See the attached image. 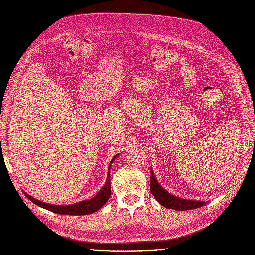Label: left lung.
Wrapping results in <instances>:
<instances>
[{"label": "left lung", "instance_id": "left-lung-1", "mask_svg": "<svg viewBox=\"0 0 255 255\" xmlns=\"http://www.w3.org/2000/svg\"><path fill=\"white\" fill-rule=\"evenodd\" d=\"M150 189H151V193L158 200V203L167 209H173L177 211H186V210L197 209L207 204L206 202H203V200L184 199V198L170 194L165 189H163V187H161V185L158 183L152 168H151Z\"/></svg>", "mask_w": 255, "mask_h": 255}]
</instances>
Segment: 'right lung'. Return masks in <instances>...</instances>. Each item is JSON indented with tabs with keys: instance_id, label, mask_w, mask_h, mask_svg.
<instances>
[{
	"instance_id": "1",
	"label": "right lung",
	"mask_w": 255,
	"mask_h": 255,
	"mask_svg": "<svg viewBox=\"0 0 255 255\" xmlns=\"http://www.w3.org/2000/svg\"><path fill=\"white\" fill-rule=\"evenodd\" d=\"M117 156L118 155L114 156V158L112 159V161L110 162L109 173H107L109 176H107L106 182H105L104 186L102 187V189H100L99 192L91 199L84 200V202H79L77 204L68 205V206H56V205H50V204L40 202V200L32 197L31 195H29L28 193H25V192H24V195L28 197L31 200V202L34 203L35 205L41 207L43 209H46L50 212L57 213V214H63V215H75V216H77V215H88V214H92L94 212L98 211L100 208H102L111 196L110 169H111L112 163L115 161V159L117 158Z\"/></svg>"
}]
</instances>
